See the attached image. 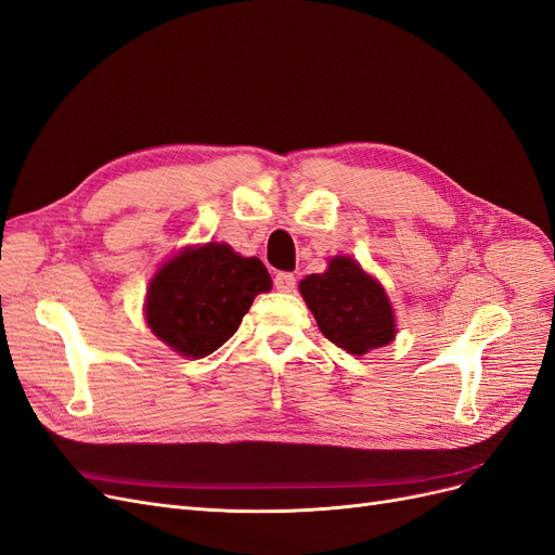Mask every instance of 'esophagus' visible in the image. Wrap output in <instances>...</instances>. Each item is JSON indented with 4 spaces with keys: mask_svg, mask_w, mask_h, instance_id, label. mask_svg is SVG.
<instances>
[{
    "mask_svg": "<svg viewBox=\"0 0 555 555\" xmlns=\"http://www.w3.org/2000/svg\"><path fill=\"white\" fill-rule=\"evenodd\" d=\"M273 284H275L278 292L289 294V292L296 289V278H294L292 273H278L275 280H273Z\"/></svg>",
    "mask_w": 555,
    "mask_h": 555,
    "instance_id": "obj_1",
    "label": "esophagus"
}]
</instances>
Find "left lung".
<instances>
[{
    "mask_svg": "<svg viewBox=\"0 0 555 555\" xmlns=\"http://www.w3.org/2000/svg\"><path fill=\"white\" fill-rule=\"evenodd\" d=\"M298 289L324 338L349 354L361 357L393 340L396 322L389 298L354 259H331L326 273L308 275Z\"/></svg>",
    "mask_w": 555,
    "mask_h": 555,
    "instance_id": "8db88e82",
    "label": "left lung"
}]
</instances>
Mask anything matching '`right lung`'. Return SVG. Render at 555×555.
Wrapping results in <instances>:
<instances>
[{
    "mask_svg": "<svg viewBox=\"0 0 555 555\" xmlns=\"http://www.w3.org/2000/svg\"><path fill=\"white\" fill-rule=\"evenodd\" d=\"M271 289L259 259L229 245L184 249L155 275L145 317L157 338L182 357H208L238 331L257 294Z\"/></svg>",
    "mask_w": 555,
    "mask_h": 555,
    "instance_id": "add662e5",
    "label": "right lung"
}]
</instances>
